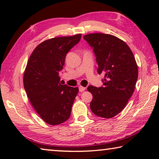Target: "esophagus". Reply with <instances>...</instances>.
Returning a JSON list of instances; mask_svg holds the SVG:
<instances>
[{
    "mask_svg": "<svg viewBox=\"0 0 159 159\" xmlns=\"http://www.w3.org/2000/svg\"><path fill=\"white\" fill-rule=\"evenodd\" d=\"M79 90H80V93H82V92H83V91L85 90V87H82V86H80L79 87Z\"/></svg>",
    "mask_w": 159,
    "mask_h": 159,
    "instance_id": "34e87169",
    "label": "esophagus"
}]
</instances>
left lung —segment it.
Segmentation results:
<instances>
[{
	"mask_svg": "<svg viewBox=\"0 0 159 159\" xmlns=\"http://www.w3.org/2000/svg\"><path fill=\"white\" fill-rule=\"evenodd\" d=\"M84 39L93 48L99 75H105L103 86L92 85V112L99 117L111 118L120 113L132 96L139 70L130 47L116 36L102 33L89 34Z\"/></svg>",
	"mask_w": 159,
	"mask_h": 159,
	"instance_id": "1",
	"label": "left lung"
}]
</instances>
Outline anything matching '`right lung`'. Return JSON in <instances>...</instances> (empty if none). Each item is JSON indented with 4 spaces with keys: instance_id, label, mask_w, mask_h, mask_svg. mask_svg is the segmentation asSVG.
Masks as SVG:
<instances>
[{
    "instance_id": "obj_1",
    "label": "right lung",
    "mask_w": 159,
    "mask_h": 159,
    "mask_svg": "<svg viewBox=\"0 0 159 159\" xmlns=\"http://www.w3.org/2000/svg\"><path fill=\"white\" fill-rule=\"evenodd\" d=\"M81 36L80 34L46 40L29 59L24 75V89L34 110L49 125H59L70 117L79 89L61 84L59 74L66 54Z\"/></svg>"
}]
</instances>
